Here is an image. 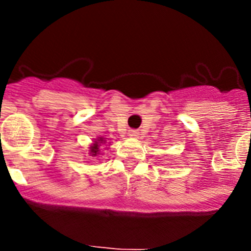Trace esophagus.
I'll return each instance as SVG.
<instances>
[{
  "label": "esophagus",
  "mask_w": 251,
  "mask_h": 251,
  "mask_svg": "<svg viewBox=\"0 0 251 251\" xmlns=\"http://www.w3.org/2000/svg\"><path fill=\"white\" fill-rule=\"evenodd\" d=\"M138 135H140V132H138L137 130H130V131H128V136H130V137L136 138V137H138Z\"/></svg>",
  "instance_id": "34e87169"
}]
</instances>
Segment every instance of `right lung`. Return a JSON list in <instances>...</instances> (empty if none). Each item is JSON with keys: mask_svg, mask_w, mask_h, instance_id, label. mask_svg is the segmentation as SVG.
Returning <instances> with one entry per match:
<instances>
[{"mask_svg": "<svg viewBox=\"0 0 251 251\" xmlns=\"http://www.w3.org/2000/svg\"><path fill=\"white\" fill-rule=\"evenodd\" d=\"M103 142H104V141H103V138L100 137L97 141L95 142V143H93V146H91V148H90L91 149V151H90L91 155L96 156L97 154H100V143H103Z\"/></svg>", "mask_w": 251, "mask_h": 251, "instance_id": "obj_1", "label": "right lung"}]
</instances>
